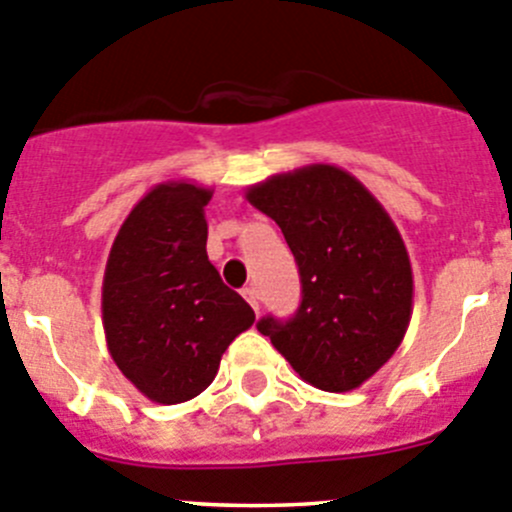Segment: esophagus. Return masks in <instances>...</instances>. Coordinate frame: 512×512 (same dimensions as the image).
Returning a JSON list of instances; mask_svg holds the SVG:
<instances>
[{
  "mask_svg": "<svg viewBox=\"0 0 512 512\" xmlns=\"http://www.w3.org/2000/svg\"><path fill=\"white\" fill-rule=\"evenodd\" d=\"M243 299H246L248 304L253 306V311L259 314V289H256V286H246V289H243Z\"/></svg>",
  "mask_w": 512,
  "mask_h": 512,
  "instance_id": "esophagus-1",
  "label": "esophagus"
}]
</instances>
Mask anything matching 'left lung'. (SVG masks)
Returning a JSON list of instances; mask_svg holds the SVG:
<instances>
[{
    "instance_id": "left-lung-1",
    "label": "left lung",
    "mask_w": 512,
    "mask_h": 512,
    "mask_svg": "<svg viewBox=\"0 0 512 512\" xmlns=\"http://www.w3.org/2000/svg\"><path fill=\"white\" fill-rule=\"evenodd\" d=\"M246 201L279 223L301 276L294 319L259 332L306 384L352 392L387 364L412 319V264L382 203L329 163L276 173Z\"/></svg>"
}]
</instances>
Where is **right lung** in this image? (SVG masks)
<instances>
[{
    "label": "right lung",
    "instance_id": "1",
    "mask_svg": "<svg viewBox=\"0 0 512 512\" xmlns=\"http://www.w3.org/2000/svg\"><path fill=\"white\" fill-rule=\"evenodd\" d=\"M213 191L165 180L133 206L102 276V326L120 372L158 405L198 397L228 344L256 321L208 261Z\"/></svg>",
    "mask_w": 512,
    "mask_h": 512
}]
</instances>
